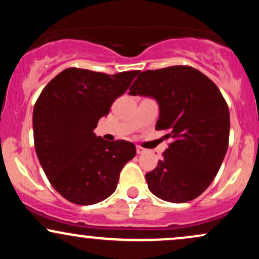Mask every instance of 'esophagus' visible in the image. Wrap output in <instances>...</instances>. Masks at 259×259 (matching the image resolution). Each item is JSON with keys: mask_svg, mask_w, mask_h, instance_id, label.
I'll return each mask as SVG.
<instances>
[{"mask_svg": "<svg viewBox=\"0 0 259 259\" xmlns=\"http://www.w3.org/2000/svg\"><path fill=\"white\" fill-rule=\"evenodd\" d=\"M145 152H146V150H145V148H142V147H140V146H136V153L142 154V153H145Z\"/></svg>", "mask_w": 259, "mask_h": 259, "instance_id": "obj_1", "label": "esophagus"}]
</instances>
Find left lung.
<instances>
[{
	"label": "left lung",
	"mask_w": 259,
	"mask_h": 259,
	"mask_svg": "<svg viewBox=\"0 0 259 259\" xmlns=\"http://www.w3.org/2000/svg\"><path fill=\"white\" fill-rule=\"evenodd\" d=\"M129 95L158 103L157 130H167L171 144L158 165L146 174L150 191L163 201L195 200L221 168L228 151L230 114L224 97L209 78L186 65L139 74Z\"/></svg>",
	"instance_id": "obj_1"
}]
</instances>
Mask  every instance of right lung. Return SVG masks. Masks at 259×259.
<instances>
[{
  "instance_id": "1",
  "label": "right lung",
  "mask_w": 259,
  "mask_h": 259,
  "mask_svg": "<svg viewBox=\"0 0 259 259\" xmlns=\"http://www.w3.org/2000/svg\"><path fill=\"white\" fill-rule=\"evenodd\" d=\"M138 74L68 68L38 96L32 113L35 151L47 179L65 200L90 206L117 189L120 170L135 157V145L106 141L94 130Z\"/></svg>"
}]
</instances>
